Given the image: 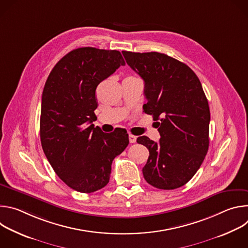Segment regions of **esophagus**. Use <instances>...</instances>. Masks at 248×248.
I'll use <instances>...</instances> for the list:
<instances>
[{"mask_svg":"<svg viewBox=\"0 0 248 248\" xmlns=\"http://www.w3.org/2000/svg\"><path fill=\"white\" fill-rule=\"evenodd\" d=\"M128 138H129V142H130V143H134L135 141H136V136H134V135H132V134H129V135H128Z\"/></svg>","mask_w":248,"mask_h":248,"instance_id":"34e87169","label":"esophagus"}]
</instances>
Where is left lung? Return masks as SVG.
<instances>
[{
  "mask_svg": "<svg viewBox=\"0 0 248 248\" xmlns=\"http://www.w3.org/2000/svg\"><path fill=\"white\" fill-rule=\"evenodd\" d=\"M123 55L144 80V112L159 121L158 143L147 136L136 140L149 150L144 179L159 189L181 187L196 173L209 147L210 110L201 82L188 65L168 55Z\"/></svg>",
  "mask_w": 248,
  "mask_h": 248,
  "instance_id": "left-lung-1",
  "label": "left lung"
}]
</instances>
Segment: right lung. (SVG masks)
<instances>
[{"label": "right lung", "mask_w": 248, "mask_h": 248, "mask_svg": "<svg viewBox=\"0 0 248 248\" xmlns=\"http://www.w3.org/2000/svg\"><path fill=\"white\" fill-rule=\"evenodd\" d=\"M124 64L119 51L78 48L56 63L45 83L41 145L59 178L77 191L91 193L107 186L113 160L128 145L125 129L105 133L92 124L98 84Z\"/></svg>", "instance_id": "right-lung-1"}]
</instances>
